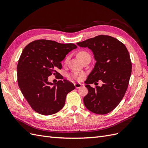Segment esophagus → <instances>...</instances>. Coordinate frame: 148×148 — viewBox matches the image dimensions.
<instances>
[{"label":"esophagus","instance_id":"1","mask_svg":"<svg viewBox=\"0 0 148 148\" xmlns=\"http://www.w3.org/2000/svg\"><path fill=\"white\" fill-rule=\"evenodd\" d=\"M74 86L75 87V88H80L82 86V84H79V83H77V84H74Z\"/></svg>","mask_w":148,"mask_h":148}]
</instances>
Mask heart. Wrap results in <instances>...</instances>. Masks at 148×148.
Wrapping results in <instances>:
<instances>
[{
    "mask_svg": "<svg viewBox=\"0 0 148 148\" xmlns=\"http://www.w3.org/2000/svg\"><path fill=\"white\" fill-rule=\"evenodd\" d=\"M77 56L79 57V58L80 60H82L84 58H85V57H90V54L88 53L87 51H79L78 54H77ZM69 58V56H67L65 59V61L64 62L65 63H66L68 61ZM84 75V74L83 73H73L72 74H70V77L73 79H75V80H78L80 77H82V76Z\"/></svg>",
    "mask_w": 148,
    "mask_h": 148,
    "instance_id": "obj_1",
    "label": "heart"
}]
</instances>
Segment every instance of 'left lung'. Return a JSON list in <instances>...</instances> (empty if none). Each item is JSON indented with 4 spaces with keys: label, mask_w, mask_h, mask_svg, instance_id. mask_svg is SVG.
I'll list each match as a JSON object with an SVG mask.
<instances>
[{
    "label": "left lung",
    "mask_w": 148,
    "mask_h": 148,
    "mask_svg": "<svg viewBox=\"0 0 148 148\" xmlns=\"http://www.w3.org/2000/svg\"><path fill=\"white\" fill-rule=\"evenodd\" d=\"M93 51L95 67L85 81L88 94L84 98L85 107L97 114L112 111L120 103L128 88L132 73V62L125 45L116 38L99 35L77 43ZM101 79V87L95 88L90 84Z\"/></svg>",
    "instance_id": "8db88e82"
}]
</instances>
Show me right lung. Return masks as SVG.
Returning a JSON list of instances; mask_svg holds the SVG:
<instances>
[{"instance_id":"obj_1","label":"right lung","mask_w":148,"mask_h":148,"mask_svg":"<svg viewBox=\"0 0 148 148\" xmlns=\"http://www.w3.org/2000/svg\"><path fill=\"white\" fill-rule=\"evenodd\" d=\"M76 48L74 44L40 39L31 42L23 49L17 66L18 84L36 112L49 116L63 108L66 95L75 88L74 84L64 79L54 85L48 77L60 74L56 70L62 68L61 61Z\"/></svg>"}]
</instances>
